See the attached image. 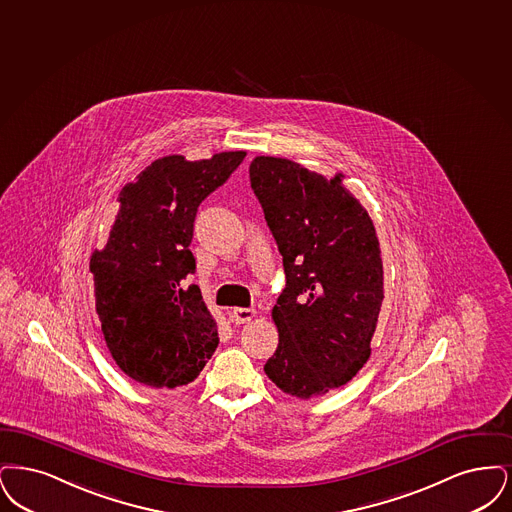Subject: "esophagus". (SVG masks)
I'll list each match as a JSON object with an SVG mask.
<instances>
[{"label": "esophagus", "mask_w": 512, "mask_h": 512, "mask_svg": "<svg viewBox=\"0 0 512 512\" xmlns=\"http://www.w3.org/2000/svg\"><path fill=\"white\" fill-rule=\"evenodd\" d=\"M254 317V310L250 308H233L231 310V321L237 325H243L246 321H250Z\"/></svg>", "instance_id": "esophagus-1"}]
</instances>
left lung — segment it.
I'll return each instance as SVG.
<instances>
[{"label":"left lung","mask_w":512,"mask_h":512,"mask_svg":"<svg viewBox=\"0 0 512 512\" xmlns=\"http://www.w3.org/2000/svg\"><path fill=\"white\" fill-rule=\"evenodd\" d=\"M250 187L283 256L267 377L300 400L344 386L371 356L382 306L377 229L344 187L287 158L256 156Z\"/></svg>","instance_id":"left-lung-1"}]
</instances>
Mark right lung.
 Instances as JSON below:
<instances>
[{"mask_svg":"<svg viewBox=\"0 0 512 512\" xmlns=\"http://www.w3.org/2000/svg\"><path fill=\"white\" fill-rule=\"evenodd\" d=\"M245 151L189 162L164 156L118 195L120 210L89 271L101 331L116 365L151 388L193 382L216 352L218 327L189 281L200 202L229 179Z\"/></svg>","mask_w":512,"mask_h":512,"instance_id":"obj_1","label":"right lung"}]
</instances>
